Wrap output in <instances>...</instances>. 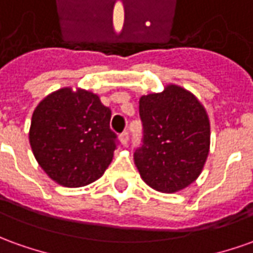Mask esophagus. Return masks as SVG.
I'll return each mask as SVG.
<instances>
[{
    "label": "esophagus",
    "instance_id": "1",
    "mask_svg": "<svg viewBox=\"0 0 253 253\" xmlns=\"http://www.w3.org/2000/svg\"><path fill=\"white\" fill-rule=\"evenodd\" d=\"M128 139H129L128 132H123V133L120 135V140H121V143H123L124 146H126V144H128Z\"/></svg>",
    "mask_w": 253,
    "mask_h": 253
}]
</instances>
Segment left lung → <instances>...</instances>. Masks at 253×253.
Masks as SVG:
<instances>
[{
	"label": "left lung",
	"mask_w": 253,
	"mask_h": 253,
	"mask_svg": "<svg viewBox=\"0 0 253 253\" xmlns=\"http://www.w3.org/2000/svg\"><path fill=\"white\" fill-rule=\"evenodd\" d=\"M143 144L133 153L144 182L157 191L176 193L200 176L210 153L207 110L191 92L169 84L139 100Z\"/></svg>",
	"instance_id": "left-lung-1"
}]
</instances>
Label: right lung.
Listing matches in <instances>:
<instances>
[{"label":"right lung","instance_id":"obj_1","mask_svg":"<svg viewBox=\"0 0 253 253\" xmlns=\"http://www.w3.org/2000/svg\"><path fill=\"white\" fill-rule=\"evenodd\" d=\"M111 110L97 95L62 88L42 99L33 117L29 139L37 163L64 187H81L102 176L113 160L117 136Z\"/></svg>","mask_w":253,"mask_h":253}]
</instances>
